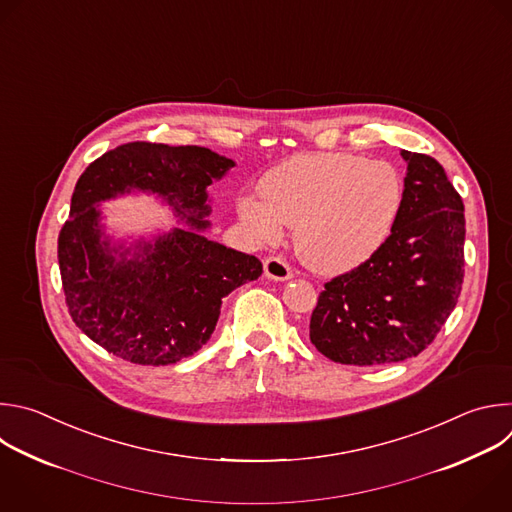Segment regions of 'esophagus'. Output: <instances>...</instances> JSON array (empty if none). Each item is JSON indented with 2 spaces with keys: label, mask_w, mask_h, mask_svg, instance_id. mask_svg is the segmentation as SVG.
<instances>
[{
  "label": "esophagus",
  "mask_w": 512,
  "mask_h": 512,
  "mask_svg": "<svg viewBox=\"0 0 512 512\" xmlns=\"http://www.w3.org/2000/svg\"><path fill=\"white\" fill-rule=\"evenodd\" d=\"M264 272H266L268 278H274V280H288V278H292V268L280 256H270L264 262Z\"/></svg>",
  "instance_id": "34e87169"
}]
</instances>
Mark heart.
<instances>
[{
  "mask_svg": "<svg viewBox=\"0 0 512 512\" xmlns=\"http://www.w3.org/2000/svg\"><path fill=\"white\" fill-rule=\"evenodd\" d=\"M260 195H244L238 212L262 240H278L294 228L300 260L339 274L369 260L391 234L403 185L383 161L351 153L298 155L260 181Z\"/></svg>",
  "mask_w": 512,
  "mask_h": 512,
  "instance_id": "heart-1",
  "label": "heart"
}]
</instances>
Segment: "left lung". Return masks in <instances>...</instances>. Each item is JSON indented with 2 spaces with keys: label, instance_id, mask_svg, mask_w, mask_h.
I'll return each instance as SVG.
<instances>
[{
  "label": "left lung",
  "instance_id": "8db88e82",
  "mask_svg": "<svg viewBox=\"0 0 512 512\" xmlns=\"http://www.w3.org/2000/svg\"><path fill=\"white\" fill-rule=\"evenodd\" d=\"M401 157L407 175L391 234L369 260L325 284L311 315V343L335 363L375 367L420 355L462 290V197L434 157Z\"/></svg>",
  "mask_w": 512,
  "mask_h": 512
}]
</instances>
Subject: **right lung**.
Masks as SVG:
<instances>
[{
	"instance_id": "add662e5",
	"label": "right lung",
	"mask_w": 512,
	"mask_h": 512,
	"mask_svg": "<svg viewBox=\"0 0 512 512\" xmlns=\"http://www.w3.org/2000/svg\"><path fill=\"white\" fill-rule=\"evenodd\" d=\"M230 167L206 147L133 141L92 161L76 181L70 218L58 236V264L68 313L96 345L137 365H171L208 343L222 298L256 280L262 264L201 236L173 230L115 260L100 244L94 203L129 187L169 199L195 228H206V187Z\"/></svg>"
}]
</instances>
